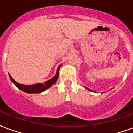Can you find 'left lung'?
<instances>
[{
    "mask_svg": "<svg viewBox=\"0 0 133 133\" xmlns=\"http://www.w3.org/2000/svg\"><path fill=\"white\" fill-rule=\"evenodd\" d=\"M86 89H88V90H89V91H91V89H88V88H86Z\"/></svg>",
    "mask_w": 133,
    "mask_h": 133,
    "instance_id": "8db88e82",
    "label": "left lung"
}]
</instances>
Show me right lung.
<instances>
[{
  "label": "right lung",
  "instance_id": "1",
  "mask_svg": "<svg viewBox=\"0 0 133 133\" xmlns=\"http://www.w3.org/2000/svg\"><path fill=\"white\" fill-rule=\"evenodd\" d=\"M61 66V65H60L58 67L57 72H56V75L52 79H49L47 82H45L44 84H40V83L39 84L38 83V84H35L34 85H28H28L21 84L17 82L15 80L13 79L12 77H11L10 75H9V76H10L11 81L20 90H22V91H24L26 93H28V94H38V93L43 92V91H44L47 89H49L51 86H52L56 82V80H57L58 77V72H59V69Z\"/></svg>",
  "mask_w": 133,
  "mask_h": 133
}]
</instances>
